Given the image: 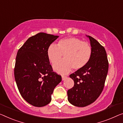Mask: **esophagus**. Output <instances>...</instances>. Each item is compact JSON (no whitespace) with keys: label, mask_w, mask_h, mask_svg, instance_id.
Wrapping results in <instances>:
<instances>
[{"label":"esophagus","mask_w":123,"mask_h":123,"mask_svg":"<svg viewBox=\"0 0 123 123\" xmlns=\"http://www.w3.org/2000/svg\"><path fill=\"white\" fill-rule=\"evenodd\" d=\"M67 78V76H62V80H65Z\"/></svg>","instance_id":"obj_1"}]
</instances>
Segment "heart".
<instances>
[{
	"label": "heart",
	"mask_w": 123,
	"mask_h": 123,
	"mask_svg": "<svg viewBox=\"0 0 123 123\" xmlns=\"http://www.w3.org/2000/svg\"><path fill=\"white\" fill-rule=\"evenodd\" d=\"M92 50L88 43L80 38L69 37L60 40L58 46L51 44L47 50L48 58L55 64L63 58L65 60L54 65L55 71L60 74H67L72 68L78 70L85 67L90 61Z\"/></svg>",
	"instance_id": "b5f03b06"
}]
</instances>
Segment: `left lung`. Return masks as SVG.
<instances>
[{"mask_svg":"<svg viewBox=\"0 0 123 123\" xmlns=\"http://www.w3.org/2000/svg\"><path fill=\"white\" fill-rule=\"evenodd\" d=\"M90 40L92 54L85 67L69 75L74 86L67 91L68 100L72 105L84 107L92 103L101 94L108 71L109 63L104 47L94 38Z\"/></svg>","mask_w":123,"mask_h":123,"instance_id":"left-lung-1","label":"left lung"}]
</instances>
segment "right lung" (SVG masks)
<instances>
[{"label": "right lung", "instance_id": "1", "mask_svg": "<svg viewBox=\"0 0 123 123\" xmlns=\"http://www.w3.org/2000/svg\"><path fill=\"white\" fill-rule=\"evenodd\" d=\"M58 36L40 32L27 40L16 55L14 76L22 97L35 107L50 103L51 95L62 80L53 71L47 50Z\"/></svg>", "mask_w": 123, "mask_h": 123}]
</instances>
